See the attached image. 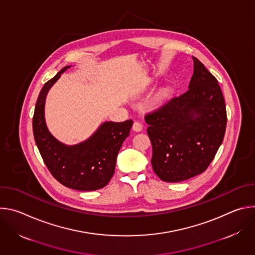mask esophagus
<instances>
[{
  "instance_id": "1",
  "label": "esophagus",
  "mask_w": 255,
  "mask_h": 255,
  "mask_svg": "<svg viewBox=\"0 0 255 255\" xmlns=\"http://www.w3.org/2000/svg\"><path fill=\"white\" fill-rule=\"evenodd\" d=\"M142 124L141 123H139V122H137V121H135L134 123H133V126H132V129H133V131H136V132H140L141 130H142Z\"/></svg>"
}]
</instances>
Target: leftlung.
Instances as JSON below:
<instances>
[{"instance_id": "8db88e82", "label": "left lung", "mask_w": 255, "mask_h": 255, "mask_svg": "<svg viewBox=\"0 0 255 255\" xmlns=\"http://www.w3.org/2000/svg\"><path fill=\"white\" fill-rule=\"evenodd\" d=\"M189 90L145 115L156 175L178 183L204 172L222 144L226 106L218 81L196 57Z\"/></svg>"}]
</instances>
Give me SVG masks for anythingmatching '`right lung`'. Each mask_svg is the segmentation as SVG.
<instances>
[{
  "instance_id": "right-lung-1",
  "label": "right lung",
  "mask_w": 255,
  "mask_h": 255,
  "mask_svg": "<svg viewBox=\"0 0 255 255\" xmlns=\"http://www.w3.org/2000/svg\"><path fill=\"white\" fill-rule=\"evenodd\" d=\"M69 67H63L40 91L33 116L34 139L45 165L61 185L78 191H96L112 178L118 152L129 136L133 121L104 122L90 138L79 144L66 145L58 141L46 126L45 100L50 88Z\"/></svg>"
}]
</instances>
